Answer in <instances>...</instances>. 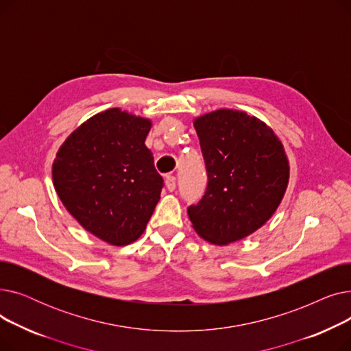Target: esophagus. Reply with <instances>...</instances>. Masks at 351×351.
<instances>
[{
  "label": "esophagus",
  "mask_w": 351,
  "mask_h": 351,
  "mask_svg": "<svg viewBox=\"0 0 351 351\" xmlns=\"http://www.w3.org/2000/svg\"><path fill=\"white\" fill-rule=\"evenodd\" d=\"M166 188H168V191H171V192L176 189V176H173V175L166 176Z\"/></svg>",
  "instance_id": "1"
}]
</instances>
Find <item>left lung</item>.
Wrapping results in <instances>:
<instances>
[{"label":"left lung","mask_w":351,"mask_h":351,"mask_svg":"<svg viewBox=\"0 0 351 351\" xmlns=\"http://www.w3.org/2000/svg\"><path fill=\"white\" fill-rule=\"evenodd\" d=\"M208 175L206 191L188 215L213 245H228L263 226L289 182L283 145L254 117L219 109L195 121Z\"/></svg>","instance_id":"obj_1"}]
</instances>
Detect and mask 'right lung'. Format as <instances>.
Here are the masks:
<instances>
[{"label":"right lung","mask_w":351,"mask_h":351,"mask_svg":"<svg viewBox=\"0 0 351 351\" xmlns=\"http://www.w3.org/2000/svg\"><path fill=\"white\" fill-rule=\"evenodd\" d=\"M151 121L108 109L64 142L52 165L68 212L92 234L123 246L143 233L163 188L145 139Z\"/></svg>","instance_id":"right-lung-1"}]
</instances>
